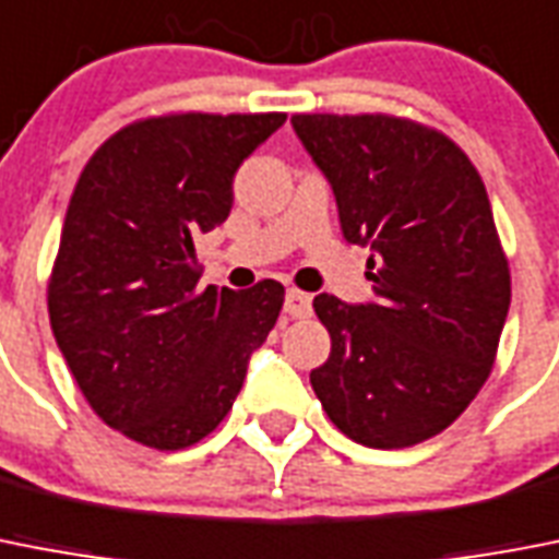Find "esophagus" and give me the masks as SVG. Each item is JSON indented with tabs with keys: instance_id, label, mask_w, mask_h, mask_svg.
<instances>
[{
	"instance_id": "34e87169",
	"label": "esophagus",
	"mask_w": 559,
	"mask_h": 559,
	"mask_svg": "<svg viewBox=\"0 0 559 559\" xmlns=\"http://www.w3.org/2000/svg\"><path fill=\"white\" fill-rule=\"evenodd\" d=\"M284 312H287L289 318L312 316V298H309L307 293H301V289H289V293L284 295Z\"/></svg>"
}]
</instances>
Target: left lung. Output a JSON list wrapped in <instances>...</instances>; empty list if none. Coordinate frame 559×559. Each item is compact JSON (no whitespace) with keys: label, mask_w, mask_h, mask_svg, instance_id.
Instances as JSON below:
<instances>
[{"label":"left lung","mask_w":559,"mask_h":559,"mask_svg":"<svg viewBox=\"0 0 559 559\" xmlns=\"http://www.w3.org/2000/svg\"><path fill=\"white\" fill-rule=\"evenodd\" d=\"M293 130L372 270L369 301L316 295L332 352L309 383L360 447H415L475 401L509 316L486 187L457 144L415 121L304 112Z\"/></svg>","instance_id":"obj_1"}]
</instances>
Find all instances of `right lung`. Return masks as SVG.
Masks as SVG:
<instances>
[{"mask_svg":"<svg viewBox=\"0 0 559 559\" xmlns=\"http://www.w3.org/2000/svg\"><path fill=\"white\" fill-rule=\"evenodd\" d=\"M284 121H139L79 176L50 275V326L93 412L135 443L173 452L207 438L278 321V281L199 289L192 238L227 222L238 167Z\"/></svg>","mask_w":559,"mask_h":559,"instance_id":"obj_1","label":"right lung"}]
</instances>
